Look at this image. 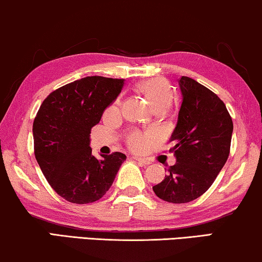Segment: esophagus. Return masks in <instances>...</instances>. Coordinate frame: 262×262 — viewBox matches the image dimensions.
<instances>
[{
    "label": "esophagus",
    "mask_w": 262,
    "mask_h": 262,
    "mask_svg": "<svg viewBox=\"0 0 262 262\" xmlns=\"http://www.w3.org/2000/svg\"><path fill=\"white\" fill-rule=\"evenodd\" d=\"M132 158L141 165H149L150 164V161L148 159H146V158H142V157H139V156H133Z\"/></svg>",
    "instance_id": "esophagus-1"
}]
</instances>
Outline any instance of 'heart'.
Returning a JSON list of instances; mask_svg holds the SVG:
<instances>
[{
	"instance_id": "1",
	"label": "heart",
	"mask_w": 262,
	"mask_h": 262,
	"mask_svg": "<svg viewBox=\"0 0 262 262\" xmlns=\"http://www.w3.org/2000/svg\"><path fill=\"white\" fill-rule=\"evenodd\" d=\"M138 90L140 93L146 96L150 105L156 110H167L172 104L173 97H174V91L167 80L163 78H154L146 80L139 84ZM121 104L120 99H116L109 108L110 113H115L119 110ZM153 141L152 133H142L139 130L132 132L127 138V143L133 150L136 152H143L148 148L150 142Z\"/></svg>"
}]
</instances>
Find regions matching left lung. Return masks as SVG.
Returning a JSON list of instances; mask_svg holds the SVG:
<instances>
[{"mask_svg": "<svg viewBox=\"0 0 262 262\" xmlns=\"http://www.w3.org/2000/svg\"><path fill=\"white\" fill-rule=\"evenodd\" d=\"M182 105L169 142L177 163L168 167L154 193L169 203H187L201 197L229 157L233 121L223 101L190 77L178 80Z\"/></svg>", "mask_w": 262, "mask_h": 262, "instance_id": "obj_1", "label": "left lung"}]
</instances>
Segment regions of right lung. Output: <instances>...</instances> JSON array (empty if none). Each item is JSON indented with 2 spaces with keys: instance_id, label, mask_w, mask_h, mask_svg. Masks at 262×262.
<instances>
[{
  "instance_id": "1",
  "label": "right lung",
  "mask_w": 262,
  "mask_h": 262,
  "mask_svg": "<svg viewBox=\"0 0 262 262\" xmlns=\"http://www.w3.org/2000/svg\"><path fill=\"white\" fill-rule=\"evenodd\" d=\"M124 79L91 76L51 93L33 122L34 154L59 196L76 204L98 201L110 189L123 153L93 156L90 130L117 98Z\"/></svg>"
}]
</instances>
